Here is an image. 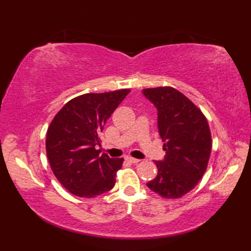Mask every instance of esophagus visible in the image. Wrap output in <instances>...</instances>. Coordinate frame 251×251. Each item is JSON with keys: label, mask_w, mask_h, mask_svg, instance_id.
<instances>
[{"label": "esophagus", "mask_w": 251, "mask_h": 251, "mask_svg": "<svg viewBox=\"0 0 251 251\" xmlns=\"http://www.w3.org/2000/svg\"><path fill=\"white\" fill-rule=\"evenodd\" d=\"M126 159L128 162H130V163H134V164H136V163H139L140 162V159H138V158H135V157H131V156H126Z\"/></svg>", "instance_id": "34e87169"}]
</instances>
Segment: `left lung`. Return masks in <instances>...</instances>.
<instances>
[{
	"label": "left lung",
	"mask_w": 251,
	"mask_h": 251,
	"mask_svg": "<svg viewBox=\"0 0 251 251\" xmlns=\"http://www.w3.org/2000/svg\"><path fill=\"white\" fill-rule=\"evenodd\" d=\"M147 99L157 109V127L166 151L155 161L157 176L148 188L165 199L188 193L205 174L211 152V134L202 112L173 87L146 88Z\"/></svg>",
	"instance_id": "1"
}]
</instances>
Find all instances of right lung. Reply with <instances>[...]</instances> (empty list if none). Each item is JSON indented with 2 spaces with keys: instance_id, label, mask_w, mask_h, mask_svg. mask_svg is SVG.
Returning a JSON list of instances; mask_svg holds the SVG:
<instances>
[{
  "instance_id": "add662e5",
  "label": "right lung",
  "mask_w": 251,
  "mask_h": 251,
  "mask_svg": "<svg viewBox=\"0 0 251 251\" xmlns=\"http://www.w3.org/2000/svg\"><path fill=\"white\" fill-rule=\"evenodd\" d=\"M130 89L85 94L71 99L47 129L46 154L52 173L70 193L92 199L110 191L123 158L100 155V132Z\"/></svg>"
}]
</instances>
